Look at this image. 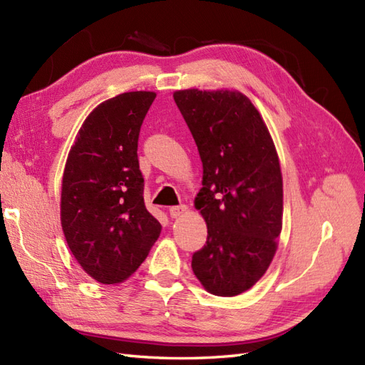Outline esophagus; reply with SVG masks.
I'll use <instances>...</instances> for the list:
<instances>
[{"label":"esophagus","mask_w":365,"mask_h":365,"mask_svg":"<svg viewBox=\"0 0 365 365\" xmlns=\"http://www.w3.org/2000/svg\"><path fill=\"white\" fill-rule=\"evenodd\" d=\"M186 211H188V207H186V205H179V207H171L170 208V216L173 219L182 217Z\"/></svg>","instance_id":"obj_1"}]
</instances>
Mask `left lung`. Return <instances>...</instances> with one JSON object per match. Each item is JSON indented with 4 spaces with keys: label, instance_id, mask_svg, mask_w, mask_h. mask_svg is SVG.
<instances>
[{
    "label": "left lung",
    "instance_id": "1",
    "mask_svg": "<svg viewBox=\"0 0 365 365\" xmlns=\"http://www.w3.org/2000/svg\"><path fill=\"white\" fill-rule=\"evenodd\" d=\"M174 100L203 166L195 210L207 222L192 272L208 293L237 296L265 274L282 231L284 188L272 134L239 91L182 89Z\"/></svg>",
    "mask_w": 365,
    "mask_h": 365
}]
</instances>
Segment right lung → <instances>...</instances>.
<instances>
[{
    "instance_id": "right-lung-1",
    "label": "right lung",
    "mask_w": 365,
    "mask_h": 365,
    "mask_svg": "<svg viewBox=\"0 0 365 365\" xmlns=\"http://www.w3.org/2000/svg\"><path fill=\"white\" fill-rule=\"evenodd\" d=\"M155 92H123L92 109L63 173L60 219L80 267L100 284L123 282L142 265L162 225L145 207L140 126Z\"/></svg>"
}]
</instances>
